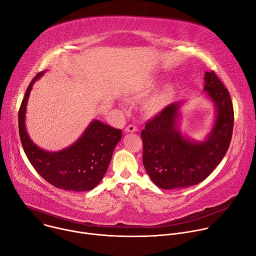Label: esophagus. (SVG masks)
Listing matches in <instances>:
<instances>
[{
	"instance_id": "1",
	"label": "esophagus",
	"mask_w": 256,
	"mask_h": 256,
	"mask_svg": "<svg viewBox=\"0 0 256 256\" xmlns=\"http://www.w3.org/2000/svg\"><path fill=\"white\" fill-rule=\"evenodd\" d=\"M138 128L134 124H128L126 128V132H136Z\"/></svg>"
}]
</instances>
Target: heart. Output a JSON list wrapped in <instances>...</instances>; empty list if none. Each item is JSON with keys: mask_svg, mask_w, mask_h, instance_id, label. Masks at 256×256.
I'll list each match as a JSON object with an SVG mask.
<instances>
[{"mask_svg": "<svg viewBox=\"0 0 256 256\" xmlns=\"http://www.w3.org/2000/svg\"><path fill=\"white\" fill-rule=\"evenodd\" d=\"M156 81L151 79H146L136 82L130 89V92L134 95L144 96L149 94L155 87ZM174 95V87L172 85H166L159 91H157L149 100L148 106L151 110H158L163 107Z\"/></svg>", "mask_w": 256, "mask_h": 256, "instance_id": "b5f03b06", "label": "heart"}]
</instances>
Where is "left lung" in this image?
<instances>
[{"instance_id": "obj_1", "label": "left lung", "mask_w": 256, "mask_h": 256, "mask_svg": "<svg viewBox=\"0 0 256 256\" xmlns=\"http://www.w3.org/2000/svg\"><path fill=\"white\" fill-rule=\"evenodd\" d=\"M204 91L216 108V120L204 142L186 138L178 130L181 102H175L149 120L142 130V164L163 190L196 186L220 164L233 134L234 110L227 88L214 72H206Z\"/></svg>"}]
</instances>
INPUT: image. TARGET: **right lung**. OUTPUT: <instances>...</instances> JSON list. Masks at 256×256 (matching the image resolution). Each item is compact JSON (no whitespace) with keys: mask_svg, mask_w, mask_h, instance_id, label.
Segmentation results:
<instances>
[{"mask_svg":"<svg viewBox=\"0 0 256 256\" xmlns=\"http://www.w3.org/2000/svg\"><path fill=\"white\" fill-rule=\"evenodd\" d=\"M44 72L31 81L19 109V134L24 152L34 169L52 186L64 190H91L103 178L122 132L95 120L68 148L48 152L38 147L26 132L25 114L32 85Z\"/></svg>","mask_w":256,"mask_h":256,"instance_id":"add662e5","label":"right lung"}]
</instances>
